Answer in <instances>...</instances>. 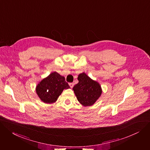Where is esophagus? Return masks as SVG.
<instances>
[{"mask_svg":"<svg viewBox=\"0 0 150 150\" xmlns=\"http://www.w3.org/2000/svg\"><path fill=\"white\" fill-rule=\"evenodd\" d=\"M69 86L71 87V88H73V87H74V84L73 83H71L69 84Z\"/></svg>","mask_w":150,"mask_h":150,"instance_id":"1","label":"esophagus"}]
</instances>
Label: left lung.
Masks as SVG:
<instances>
[{
	"label": "left lung",
	"mask_w": 150,
	"mask_h": 150,
	"mask_svg": "<svg viewBox=\"0 0 150 150\" xmlns=\"http://www.w3.org/2000/svg\"><path fill=\"white\" fill-rule=\"evenodd\" d=\"M78 83L73 87L78 100L84 106L93 105L102 94V90L100 84L84 72L78 75Z\"/></svg>",
	"instance_id": "1"
}]
</instances>
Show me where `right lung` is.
I'll use <instances>...</instances> for the list:
<instances>
[{
  "label": "right lung",
  "instance_id": "obj_1",
  "mask_svg": "<svg viewBox=\"0 0 150 150\" xmlns=\"http://www.w3.org/2000/svg\"><path fill=\"white\" fill-rule=\"evenodd\" d=\"M69 88L64 77L54 72L40 81L36 87V91L40 100L50 104L56 102L64 89Z\"/></svg>",
  "mask_w": 150,
  "mask_h": 150
}]
</instances>
